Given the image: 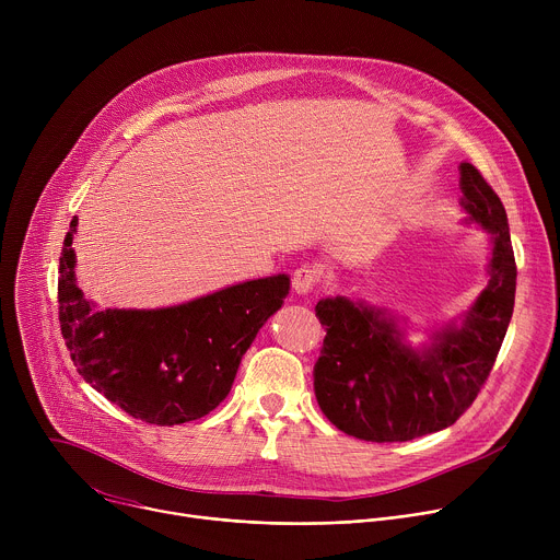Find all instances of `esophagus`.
Segmentation results:
<instances>
[{
	"instance_id": "esophagus-1",
	"label": "esophagus",
	"mask_w": 560,
	"mask_h": 560,
	"mask_svg": "<svg viewBox=\"0 0 560 560\" xmlns=\"http://www.w3.org/2000/svg\"><path fill=\"white\" fill-rule=\"evenodd\" d=\"M322 277H324V266L322 264H303L292 275V288L299 294H307V292H312V288L318 281H322Z\"/></svg>"
}]
</instances>
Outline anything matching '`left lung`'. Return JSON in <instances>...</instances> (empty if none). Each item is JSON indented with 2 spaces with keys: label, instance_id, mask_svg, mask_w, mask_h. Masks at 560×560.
I'll use <instances>...</instances> for the list:
<instances>
[{
  "label": "left lung",
  "instance_id": "8db88e82",
  "mask_svg": "<svg viewBox=\"0 0 560 560\" xmlns=\"http://www.w3.org/2000/svg\"><path fill=\"white\" fill-rule=\"evenodd\" d=\"M463 208L494 234L492 279L463 328L445 330L423 354L406 348L394 324L343 296L316 303L326 326L314 363L316 404L341 432L372 443L412 441L450 428L486 385L514 312L516 261L508 214L471 164H460Z\"/></svg>",
  "mask_w": 560,
  "mask_h": 560
}]
</instances>
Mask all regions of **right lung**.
Wrapping results in <instances>:
<instances>
[{
    "label": "right lung",
    "mask_w": 560,
    "mask_h": 560,
    "mask_svg": "<svg viewBox=\"0 0 560 560\" xmlns=\"http://www.w3.org/2000/svg\"><path fill=\"white\" fill-rule=\"evenodd\" d=\"M70 221L59 257V328L77 372L150 425H179L228 396L242 357L290 290L285 275L164 310H95L74 283Z\"/></svg>",
    "instance_id": "obj_1"
}]
</instances>
